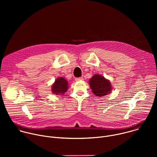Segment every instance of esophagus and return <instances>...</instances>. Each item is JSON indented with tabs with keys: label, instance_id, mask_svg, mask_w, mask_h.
<instances>
[{
	"label": "esophagus",
	"instance_id": "1",
	"mask_svg": "<svg viewBox=\"0 0 157 157\" xmlns=\"http://www.w3.org/2000/svg\"><path fill=\"white\" fill-rule=\"evenodd\" d=\"M75 80H76V81H82V80H83V78H82V77H81V78H76V79H75Z\"/></svg>",
	"mask_w": 157,
	"mask_h": 157
}]
</instances>
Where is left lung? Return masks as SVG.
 <instances>
[{"mask_svg":"<svg viewBox=\"0 0 157 157\" xmlns=\"http://www.w3.org/2000/svg\"><path fill=\"white\" fill-rule=\"evenodd\" d=\"M89 84L93 94L99 97L107 95L113 89L110 81L98 74L94 75L89 79Z\"/></svg>","mask_w":157,"mask_h":157,"instance_id":"8db88e82","label":"left lung"}]
</instances>
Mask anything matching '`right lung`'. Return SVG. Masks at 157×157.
<instances>
[{"instance_id": "add662e5", "label": "right lung", "mask_w": 157, "mask_h": 157, "mask_svg": "<svg viewBox=\"0 0 157 157\" xmlns=\"http://www.w3.org/2000/svg\"><path fill=\"white\" fill-rule=\"evenodd\" d=\"M68 89V81L63 77H59L52 86V92L56 95H62L67 91Z\"/></svg>"}]
</instances>
